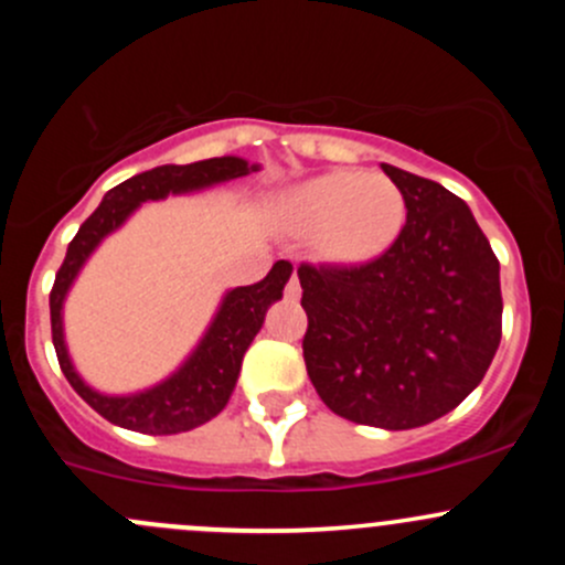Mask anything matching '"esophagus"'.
Returning a JSON list of instances; mask_svg holds the SVG:
<instances>
[{
	"mask_svg": "<svg viewBox=\"0 0 565 565\" xmlns=\"http://www.w3.org/2000/svg\"><path fill=\"white\" fill-rule=\"evenodd\" d=\"M284 295H287L289 300H300V281L295 273H292V278L287 281V287H284Z\"/></svg>",
	"mask_w": 565,
	"mask_h": 565,
	"instance_id": "obj_1",
	"label": "esophagus"
}]
</instances>
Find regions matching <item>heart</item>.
Here are the masks:
<instances>
[{"label": "heart", "mask_w": 565, "mask_h": 565, "mask_svg": "<svg viewBox=\"0 0 565 565\" xmlns=\"http://www.w3.org/2000/svg\"><path fill=\"white\" fill-rule=\"evenodd\" d=\"M281 215L292 232L315 235L322 259L355 265L396 241L407 204L391 177L339 169L292 188Z\"/></svg>", "instance_id": "1"}]
</instances>
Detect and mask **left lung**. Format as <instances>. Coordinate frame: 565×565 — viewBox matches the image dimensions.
Here are the masks:
<instances>
[{
    "label": "left lung",
    "instance_id": "8db88e82",
    "mask_svg": "<svg viewBox=\"0 0 565 565\" xmlns=\"http://www.w3.org/2000/svg\"><path fill=\"white\" fill-rule=\"evenodd\" d=\"M407 221L363 265H300L303 361L335 415L415 429L459 407L500 333V262L470 207L440 182L383 163Z\"/></svg>",
    "mask_w": 565,
    "mask_h": 565
}]
</instances>
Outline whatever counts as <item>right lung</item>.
<instances>
[{"instance_id": "obj_1", "label": "right lung", "mask_w": 565, "mask_h": 565, "mask_svg": "<svg viewBox=\"0 0 565 565\" xmlns=\"http://www.w3.org/2000/svg\"><path fill=\"white\" fill-rule=\"evenodd\" d=\"M256 169H259L256 163L243 161V158L224 156L185 163V167L169 163V167H156L150 172L130 177V180L119 182L117 188L106 193L100 207L84 221L82 230L76 232V237L67 246L65 262L56 273L49 298L51 339H54L56 361H60L67 383L95 413L104 415L111 424L130 431H141V435H177V431H191L196 426L207 424L210 418H215L230 402L237 374H241L243 355H246L254 335L259 333L262 322H265V311L281 298L284 284L292 276V265L287 259H278L262 281L226 292L218 315L210 322L207 333L199 341L196 350L191 352V358L177 369L172 377L158 383L156 388L130 393V396H104V393L89 388L73 369L65 347V333H62V303H65L73 278L78 276L89 254L98 248V243L104 241L108 232L122 226L125 218L141 202H150V199L156 202V199L169 196V193L199 191V188H210L215 182L246 177Z\"/></svg>"}]
</instances>
